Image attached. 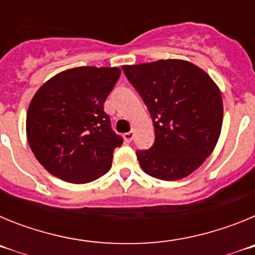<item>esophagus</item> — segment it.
<instances>
[{
  "label": "esophagus",
  "mask_w": 255,
  "mask_h": 255,
  "mask_svg": "<svg viewBox=\"0 0 255 255\" xmlns=\"http://www.w3.org/2000/svg\"><path fill=\"white\" fill-rule=\"evenodd\" d=\"M132 139H134V131H129L124 134V140H125V143H130Z\"/></svg>",
  "instance_id": "34e87169"
}]
</instances>
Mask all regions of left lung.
Wrapping results in <instances>:
<instances>
[{"label": "left lung", "mask_w": 255, "mask_h": 255, "mask_svg": "<svg viewBox=\"0 0 255 255\" xmlns=\"http://www.w3.org/2000/svg\"><path fill=\"white\" fill-rule=\"evenodd\" d=\"M140 94L154 126V143L138 150L149 176L173 181L189 176L213 152L222 128L224 103L211 76L184 60L123 66Z\"/></svg>", "instance_id": "8db88e82"}]
</instances>
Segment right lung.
Here are the masks:
<instances>
[{"label": "right lung", "instance_id": "obj_1", "mask_svg": "<svg viewBox=\"0 0 255 255\" xmlns=\"http://www.w3.org/2000/svg\"><path fill=\"white\" fill-rule=\"evenodd\" d=\"M119 67L65 70L44 83L26 114V136L39 163L73 184L110 171L123 138L112 130L105 103L120 78Z\"/></svg>", "mask_w": 255, "mask_h": 255}]
</instances>
